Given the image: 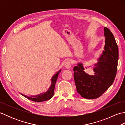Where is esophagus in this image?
Returning a JSON list of instances; mask_svg holds the SVG:
<instances>
[{
    "mask_svg": "<svg viewBox=\"0 0 125 125\" xmlns=\"http://www.w3.org/2000/svg\"><path fill=\"white\" fill-rule=\"evenodd\" d=\"M64 65L66 68L69 69L71 67V63L70 61H67V62H65L64 63Z\"/></svg>",
    "mask_w": 125,
    "mask_h": 125,
    "instance_id": "esophagus-1",
    "label": "esophagus"
}]
</instances>
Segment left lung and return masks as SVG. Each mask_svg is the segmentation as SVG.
<instances>
[{
    "mask_svg": "<svg viewBox=\"0 0 125 125\" xmlns=\"http://www.w3.org/2000/svg\"><path fill=\"white\" fill-rule=\"evenodd\" d=\"M104 50L98 62L94 64V75H89L85 72L81 63L73 68L77 91L86 99H95L101 96L112 85L116 76L119 57L118 45L109 29L104 27Z\"/></svg>",
    "mask_w": 125,
    "mask_h": 125,
    "instance_id": "1",
    "label": "left lung"
}]
</instances>
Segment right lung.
I'll return each instance as SVG.
<instances>
[{
  "mask_svg": "<svg viewBox=\"0 0 125 125\" xmlns=\"http://www.w3.org/2000/svg\"><path fill=\"white\" fill-rule=\"evenodd\" d=\"M61 71V70H60L56 73L55 74V75H54L52 77V78L51 79V81H52L51 85H50V86L49 87V89L47 90V91L44 93V94L41 93V94H37L36 95H31V97H28L27 95H25L22 94H21L23 96H24L26 98H27V99H30L31 100L34 101V102H44V101H46L51 99V98L53 97V95H54L55 85L58 76L60 73Z\"/></svg>",
  "mask_w": 125,
  "mask_h": 125,
  "instance_id": "right-lung-1",
  "label": "right lung"
}]
</instances>
